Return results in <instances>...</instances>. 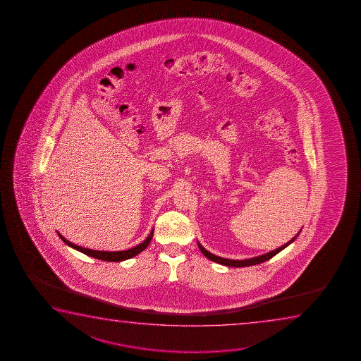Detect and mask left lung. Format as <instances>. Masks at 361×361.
I'll list each match as a JSON object with an SVG mask.
<instances>
[{"label": "left lung", "mask_w": 361, "mask_h": 361, "mask_svg": "<svg viewBox=\"0 0 361 361\" xmlns=\"http://www.w3.org/2000/svg\"><path fill=\"white\" fill-rule=\"evenodd\" d=\"M300 232L297 233L295 237L292 238L290 242H287L286 244H283L282 247H277L275 250H272V252H267V254H262V255H259V257H250V259H244V260H232V259H226V257H217V255H214L212 252H207L204 247L201 245V243L197 242L198 247H200V250L202 252L203 255L204 257H208L209 260H212V262H218V264H222V265H226V267H252V265H257V264H260V262H267L269 259H271L272 257H275L276 254L283 250L285 247H288L291 243L295 242L296 240V238L300 235Z\"/></svg>", "instance_id": "1"}]
</instances>
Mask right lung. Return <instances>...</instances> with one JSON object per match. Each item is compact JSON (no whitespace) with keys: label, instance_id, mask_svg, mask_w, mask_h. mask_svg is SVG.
Masks as SVG:
<instances>
[{"label":"right lung","instance_id":"right-lung-1","mask_svg":"<svg viewBox=\"0 0 361 361\" xmlns=\"http://www.w3.org/2000/svg\"><path fill=\"white\" fill-rule=\"evenodd\" d=\"M153 233L154 229H152V232H150V234L147 237V239H145L144 242L140 243V244H138L137 247H130L128 250H121V252H102V250H92V249L80 247V245H76L74 243L69 242V240H68V239H65L59 232H58V235H59L60 239H61L66 245H69L70 247H73V249L78 250V252H84L86 255L94 257V259H99V260L114 262L128 260L130 257H134L135 255H138L139 252H143L144 249L148 247L149 244H150V240H152V238H153Z\"/></svg>","mask_w":361,"mask_h":361}]
</instances>
